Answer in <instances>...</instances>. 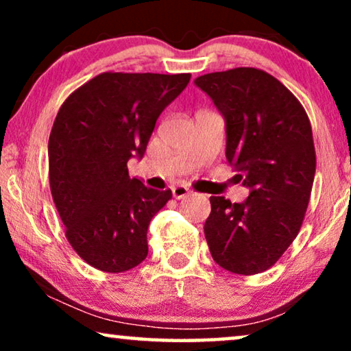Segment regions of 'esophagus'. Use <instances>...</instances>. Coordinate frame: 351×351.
Here are the masks:
<instances>
[{"label": "esophagus", "mask_w": 351, "mask_h": 351, "mask_svg": "<svg viewBox=\"0 0 351 351\" xmlns=\"http://www.w3.org/2000/svg\"><path fill=\"white\" fill-rule=\"evenodd\" d=\"M191 193V191L186 189L184 185H177V186H172V196H174L176 199H182V198H186Z\"/></svg>", "instance_id": "1"}]
</instances>
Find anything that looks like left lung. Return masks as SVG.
I'll use <instances>...</instances> for the list:
<instances>
[{
    "instance_id": "8db88e82",
    "label": "left lung",
    "mask_w": 351,
    "mask_h": 351,
    "mask_svg": "<svg viewBox=\"0 0 351 351\" xmlns=\"http://www.w3.org/2000/svg\"><path fill=\"white\" fill-rule=\"evenodd\" d=\"M227 119V160L251 189L244 203L210 196V256L237 275H257L294 241L313 186L316 153L304 105L275 76L252 66L195 80Z\"/></svg>"
}]
</instances>
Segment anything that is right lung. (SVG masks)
Wrapping results in <instances>:
<instances>
[{
  "label": "right lung",
  "mask_w": 351,
  "mask_h": 351,
  "mask_svg": "<svg viewBox=\"0 0 351 351\" xmlns=\"http://www.w3.org/2000/svg\"><path fill=\"white\" fill-rule=\"evenodd\" d=\"M190 73L105 71L60 105L47 145L52 199L75 252L105 273L137 267L148 254L147 230L172 198L131 179L162 110Z\"/></svg>",
  "instance_id": "1"
}]
</instances>
